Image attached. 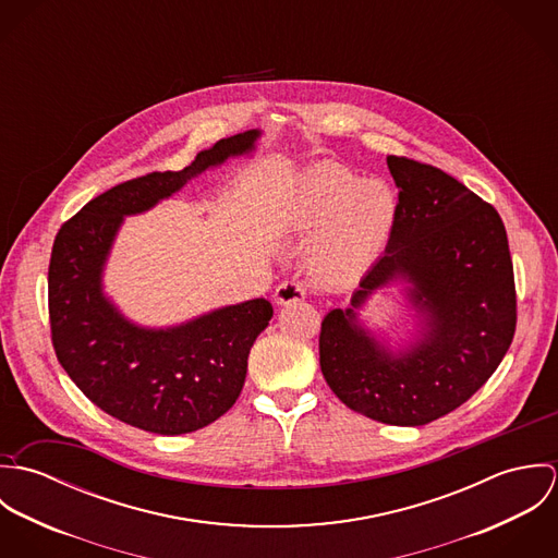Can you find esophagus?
Masks as SVG:
<instances>
[{
    "instance_id": "1",
    "label": "esophagus",
    "mask_w": 558,
    "mask_h": 558,
    "mask_svg": "<svg viewBox=\"0 0 558 558\" xmlns=\"http://www.w3.org/2000/svg\"><path fill=\"white\" fill-rule=\"evenodd\" d=\"M305 299V288L301 281H283L277 286L275 290V301L279 305H292V303H301Z\"/></svg>"
}]
</instances>
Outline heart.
<instances>
[{"label":"heart","instance_id":"obj_1","mask_svg":"<svg viewBox=\"0 0 558 558\" xmlns=\"http://www.w3.org/2000/svg\"><path fill=\"white\" fill-rule=\"evenodd\" d=\"M281 223L316 234L310 268L326 281L359 275L378 253L396 219V199L380 180H359L339 162L322 160L294 178L281 202Z\"/></svg>","mask_w":558,"mask_h":558}]
</instances>
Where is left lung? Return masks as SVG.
Masks as SVG:
<instances>
[{
    "mask_svg": "<svg viewBox=\"0 0 558 558\" xmlns=\"http://www.w3.org/2000/svg\"><path fill=\"white\" fill-rule=\"evenodd\" d=\"M398 206L385 255L361 279L352 307L322 319L319 367L350 410L401 427L432 423L473 398L507 354L515 283L500 215L434 165L387 157ZM393 280L422 316L420 337L391 351L355 310Z\"/></svg>",
    "mask_w": 558,
    "mask_h": 558,
    "instance_id": "1",
    "label": "left lung"
}]
</instances>
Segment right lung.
Segmentation results:
<instances>
[{"mask_svg": "<svg viewBox=\"0 0 558 558\" xmlns=\"http://www.w3.org/2000/svg\"><path fill=\"white\" fill-rule=\"evenodd\" d=\"M244 131L199 153L180 171H153L87 202L53 242L49 262L51 341L60 365L107 414L160 436L189 434L239 399L246 359L272 318L266 299L215 310L171 328H144L102 294V268L129 215L144 213L191 178L253 148Z\"/></svg>", "mask_w": 558, "mask_h": 558, "instance_id": "add662e5", "label": "right lung"}]
</instances>
